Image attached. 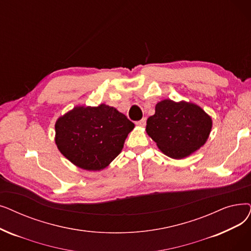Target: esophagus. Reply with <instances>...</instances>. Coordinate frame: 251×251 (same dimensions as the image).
I'll use <instances>...</instances> for the list:
<instances>
[{
  "label": "esophagus",
  "instance_id": "1",
  "mask_svg": "<svg viewBox=\"0 0 251 251\" xmlns=\"http://www.w3.org/2000/svg\"><path fill=\"white\" fill-rule=\"evenodd\" d=\"M146 124H147V119L146 118H143L141 120H139V121L136 122V125L138 127H145Z\"/></svg>",
  "mask_w": 251,
  "mask_h": 251
}]
</instances>
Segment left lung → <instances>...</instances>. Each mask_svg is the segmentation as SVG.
Segmentation results:
<instances>
[{
	"label": "left lung",
	"instance_id": "left-lung-1",
	"mask_svg": "<svg viewBox=\"0 0 251 251\" xmlns=\"http://www.w3.org/2000/svg\"><path fill=\"white\" fill-rule=\"evenodd\" d=\"M211 128V117L198 104L164 100L156 104L146 130L163 154L179 160L203 147Z\"/></svg>",
	"mask_w": 251,
	"mask_h": 251
}]
</instances>
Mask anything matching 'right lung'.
Wrapping results in <instances>:
<instances>
[{"label":"right lung","instance_id":"right-lung-1","mask_svg":"<svg viewBox=\"0 0 251 251\" xmlns=\"http://www.w3.org/2000/svg\"><path fill=\"white\" fill-rule=\"evenodd\" d=\"M134 124L117 108L77 105L55 123V144L61 154L84 170L100 171L121 152Z\"/></svg>","mask_w":251,"mask_h":251}]
</instances>
